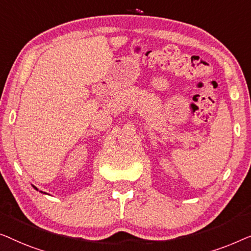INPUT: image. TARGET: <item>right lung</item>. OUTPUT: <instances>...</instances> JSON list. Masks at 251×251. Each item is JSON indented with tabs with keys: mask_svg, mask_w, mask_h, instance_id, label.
<instances>
[{
	"mask_svg": "<svg viewBox=\"0 0 251 251\" xmlns=\"http://www.w3.org/2000/svg\"><path fill=\"white\" fill-rule=\"evenodd\" d=\"M34 188H35V186H34ZM35 189H36V188H35ZM36 190H37V189H36Z\"/></svg>",
	"mask_w": 251,
	"mask_h": 251,
	"instance_id": "add662e5",
	"label": "right lung"
}]
</instances>
